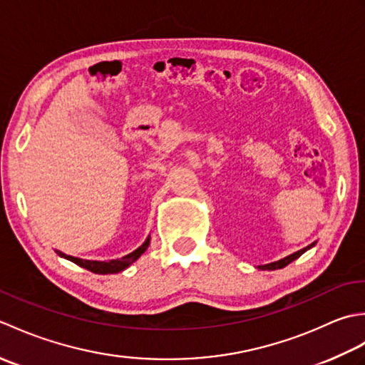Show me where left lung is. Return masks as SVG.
Listing matches in <instances>:
<instances>
[{
  "label": "left lung",
  "instance_id": "obj_1",
  "mask_svg": "<svg viewBox=\"0 0 365 365\" xmlns=\"http://www.w3.org/2000/svg\"><path fill=\"white\" fill-rule=\"evenodd\" d=\"M312 246H315V243L309 245V246H306V247H302V250H299V251H297V252H293V254H290V255H287V257H284V259H281V260H277V262H271V263H268V265H259L257 268H259V269H268V271H271V269L284 268V267L289 265V263H292L293 260H297V259L299 257V255L304 254L307 250H311Z\"/></svg>",
  "mask_w": 365,
  "mask_h": 365
}]
</instances>
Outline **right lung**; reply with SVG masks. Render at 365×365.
Segmentation results:
<instances>
[{"mask_svg": "<svg viewBox=\"0 0 365 365\" xmlns=\"http://www.w3.org/2000/svg\"><path fill=\"white\" fill-rule=\"evenodd\" d=\"M149 245H150V237H147L145 242L141 246H139L138 250H135L133 252H130L128 255H123L122 259H114V260H108V262L106 260L105 262L84 260V259H78V257H72V255H67V254L61 252V251H56V252L61 255V257L71 260V262L76 263V265L86 268V269L92 271V273H96V274H114V273H120V271L128 268L131 263L136 262L145 252V250L149 247Z\"/></svg>", "mask_w": 365, "mask_h": 365, "instance_id": "right-lung-1", "label": "right lung"}]
</instances>
